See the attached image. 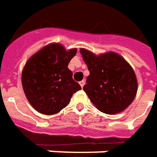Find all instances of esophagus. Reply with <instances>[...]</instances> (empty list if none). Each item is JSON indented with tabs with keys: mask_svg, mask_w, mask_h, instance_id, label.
<instances>
[{
	"mask_svg": "<svg viewBox=\"0 0 157 157\" xmlns=\"http://www.w3.org/2000/svg\"><path fill=\"white\" fill-rule=\"evenodd\" d=\"M85 83H86V82H85V80H82L79 82V85H80L81 87H83V86H85Z\"/></svg>",
	"mask_w": 157,
	"mask_h": 157,
	"instance_id": "obj_1",
	"label": "esophagus"
}]
</instances>
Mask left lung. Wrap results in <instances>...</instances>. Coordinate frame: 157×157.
<instances>
[{"label":"left lung","mask_w":157,"mask_h":157,"mask_svg":"<svg viewBox=\"0 0 157 157\" xmlns=\"http://www.w3.org/2000/svg\"><path fill=\"white\" fill-rule=\"evenodd\" d=\"M80 53L90 71L83 90L91 103L109 115L124 110L137 91V79L130 64L114 52L95 55L81 48Z\"/></svg>","instance_id":"obj_1"}]
</instances>
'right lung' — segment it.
<instances>
[{"instance_id": "1", "label": "right lung", "mask_w": 157, "mask_h": 157, "mask_svg": "<svg viewBox=\"0 0 157 157\" xmlns=\"http://www.w3.org/2000/svg\"><path fill=\"white\" fill-rule=\"evenodd\" d=\"M76 53V48L66 50L60 44L52 43L27 61L21 74L22 87L38 112L56 114L69 104L73 93L81 90L68 68Z\"/></svg>"}]
</instances>
